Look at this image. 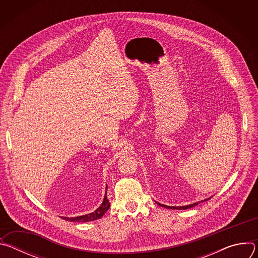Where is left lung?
<instances>
[{
  "label": "left lung",
  "instance_id": "8db88e82",
  "mask_svg": "<svg viewBox=\"0 0 258 258\" xmlns=\"http://www.w3.org/2000/svg\"><path fill=\"white\" fill-rule=\"evenodd\" d=\"M207 200H209V198H207L205 200H202L200 202H204V201H207ZM200 202H196V203H193V204H190V205H186V206H167V205H164V204H160L158 202H156V203L158 205H160V206H162L164 208H168V209H188V208H191V207H194V206L198 205Z\"/></svg>",
  "mask_w": 258,
  "mask_h": 258
}]
</instances>
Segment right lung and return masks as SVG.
<instances>
[{
	"label": "right lung",
	"instance_id": "add662e5",
	"mask_svg": "<svg viewBox=\"0 0 258 258\" xmlns=\"http://www.w3.org/2000/svg\"><path fill=\"white\" fill-rule=\"evenodd\" d=\"M107 190V187H106ZM107 192V191H106ZM107 193H105V197L104 200L102 202V204L100 205L99 208H97L94 212L89 213V214H85V215H81V216H76V217H65V216H61L63 219L65 220H70V222H82V223H87V222H91V220H96L101 218L105 212L109 209L110 207V203L107 199Z\"/></svg>",
	"mask_w": 258,
	"mask_h": 258
}]
</instances>
